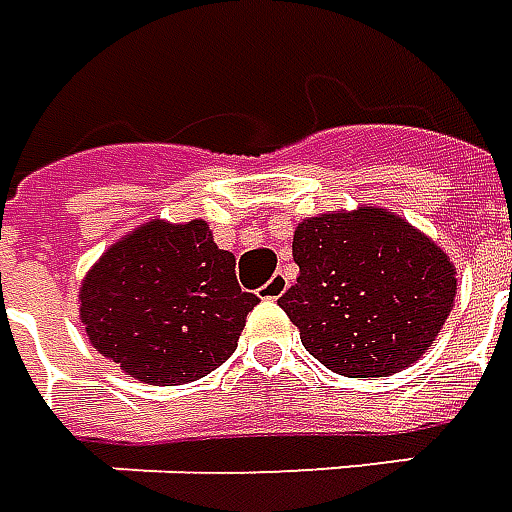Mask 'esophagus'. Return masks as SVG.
Listing matches in <instances>:
<instances>
[{"instance_id": "obj_1", "label": "esophagus", "mask_w": 512, "mask_h": 512, "mask_svg": "<svg viewBox=\"0 0 512 512\" xmlns=\"http://www.w3.org/2000/svg\"><path fill=\"white\" fill-rule=\"evenodd\" d=\"M286 289H289V278H286L284 273H275L273 278L259 289V295H262L264 300H278V297L284 295Z\"/></svg>"}]
</instances>
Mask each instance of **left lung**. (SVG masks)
Segmentation results:
<instances>
[{
	"label": "left lung",
	"mask_w": 512,
	"mask_h": 512,
	"mask_svg": "<svg viewBox=\"0 0 512 512\" xmlns=\"http://www.w3.org/2000/svg\"><path fill=\"white\" fill-rule=\"evenodd\" d=\"M292 256L300 275L278 306L308 353L347 378H386L419 361L458 292L447 253L375 206L297 223Z\"/></svg>",
	"instance_id": "obj_1"
}]
</instances>
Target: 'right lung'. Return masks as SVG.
<instances>
[{"label":"right lung","mask_w":512,"mask_h":512,"mask_svg":"<svg viewBox=\"0 0 512 512\" xmlns=\"http://www.w3.org/2000/svg\"><path fill=\"white\" fill-rule=\"evenodd\" d=\"M234 253L206 220H151L118 239L79 289L90 342L126 375L181 386L209 375L237 350L259 297L237 284Z\"/></svg>","instance_id":"obj_1"}]
</instances>
